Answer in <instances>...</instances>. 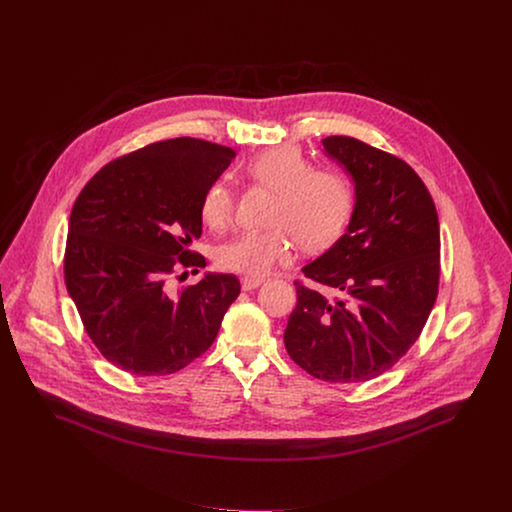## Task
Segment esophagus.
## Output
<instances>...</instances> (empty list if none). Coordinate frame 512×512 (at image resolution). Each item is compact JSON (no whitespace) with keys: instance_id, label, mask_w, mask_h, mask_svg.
I'll return each mask as SVG.
<instances>
[{"instance_id":"obj_1","label":"esophagus","mask_w":512,"mask_h":512,"mask_svg":"<svg viewBox=\"0 0 512 512\" xmlns=\"http://www.w3.org/2000/svg\"><path fill=\"white\" fill-rule=\"evenodd\" d=\"M261 284H265V280L263 278H253V276H245L243 280H241V288L247 292V290H255V288H259Z\"/></svg>"}]
</instances>
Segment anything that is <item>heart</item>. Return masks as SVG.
<instances>
[{
	"label": "heart",
	"instance_id": "heart-1",
	"mask_svg": "<svg viewBox=\"0 0 512 512\" xmlns=\"http://www.w3.org/2000/svg\"><path fill=\"white\" fill-rule=\"evenodd\" d=\"M245 178L274 191L269 230L243 232L220 245L216 263L226 271L265 276L296 255V241L319 253L340 240L356 211V187L336 168L313 166L298 147L261 152L245 166ZM236 195L226 181H214L201 199V220L214 232L230 226Z\"/></svg>",
	"mask_w": 512,
	"mask_h": 512
}]
</instances>
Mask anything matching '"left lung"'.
Here are the masks:
<instances>
[{"mask_svg":"<svg viewBox=\"0 0 512 512\" xmlns=\"http://www.w3.org/2000/svg\"><path fill=\"white\" fill-rule=\"evenodd\" d=\"M356 183L346 234L301 271L284 344L309 375L363 383L383 375L420 338L439 292L435 203L410 164L344 135L323 139Z\"/></svg>","mask_w":512,"mask_h":512,"instance_id":"left-lung-1","label":"left lung"}]
</instances>
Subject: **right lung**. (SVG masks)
I'll return each mask as SVG.
<instances>
[{"label": "right lung", "instance_id": "obj_1", "mask_svg": "<svg viewBox=\"0 0 512 512\" xmlns=\"http://www.w3.org/2000/svg\"><path fill=\"white\" fill-rule=\"evenodd\" d=\"M236 152L193 137L108 162L79 193L63 274L100 354L131 375H170L203 356L240 296L234 274L172 290L176 267H205L201 199Z\"/></svg>", "mask_w": 512, "mask_h": 512}]
</instances>
